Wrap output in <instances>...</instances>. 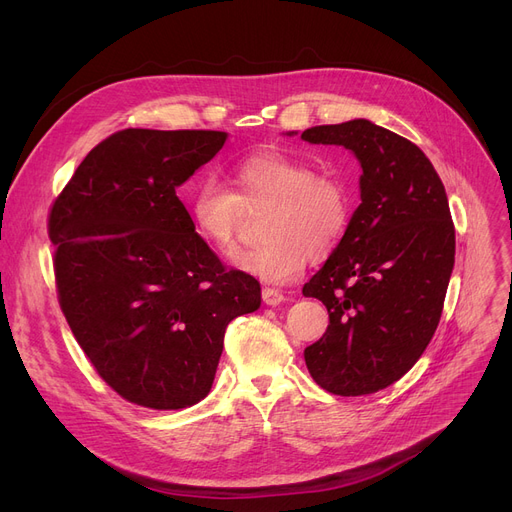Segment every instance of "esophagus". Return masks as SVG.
<instances>
[{"instance_id":"1","label":"esophagus","mask_w":512,"mask_h":512,"mask_svg":"<svg viewBox=\"0 0 512 512\" xmlns=\"http://www.w3.org/2000/svg\"><path fill=\"white\" fill-rule=\"evenodd\" d=\"M261 297H263V303H265V305H272V307H276V305H280V303L286 301V297H284V294H282L280 290L270 288V286L261 290Z\"/></svg>"}]
</instances>
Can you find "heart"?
Returning <instances> with one entry per match:
<instances>
[{
	"mask_svg": "<svg viewBox=\"0 0 512 512\" xmlns=\"http://www.w3.org/2000/svg\"><path fill=\"white\" fill-rule=\"evenodd\" d=\"M232 182L236 193L218 178H199L188 199L191 222L209 247L226 255L236 247L245 209L270 205L265 245L232 257L236 270L267 284H288L301 276L307 259L330 257L351 226L353 197L346 182L280 149L242 159Z\"/></svg>",
	"mask_w": 512,
	"mask_h": 512,
	"instance_id": "heart-1",
	"label": "heart"
}]
</instances>
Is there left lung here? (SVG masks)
<instances>
[{"mask_svg":"<svg viewBox=\"0 0 512 512\" xmlns=\"http://www.w3.org/2000/svg\"><path fill=\"white\" fill-rule=\"evenodd\" d=\"M301 139L351 149L363 168L346 236L303 286L330 313L305 363L332 394H373L419 361L440 324L454 267L448 197L415 143L369 120L313 126Z\"/></svg>","mask_w":512,"mask_h":512,"instance_id":"obj_1","label":"left lung"}]
</instances>
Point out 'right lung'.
<instances>
[{"label": "right lung", "instance_id": "right-lung-1", "mask_svg": "<svg viewBox=\"0 0 512 512\" xmlns=\"http://www.w3.org/2000/svg\"><path fill=\"white\" fill-rule=\"evenodd\" d=\"M226 139L114 132L49 211L62 313L103 382L139 407L174 411L205 398L228 324L261 305L259 282L226 270L176 195Z\"/></svg>", "mask_w": 512, "mask_h": 512}]
</instances>
